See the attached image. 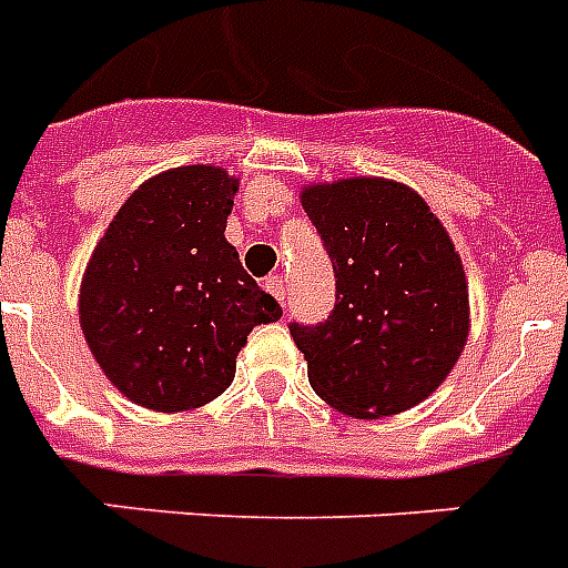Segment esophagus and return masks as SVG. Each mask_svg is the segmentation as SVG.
Instances as JSON below:
<instances>
[{
  "label": "esophagus",
  "instance_id": "34e87169",
  "mask_svg": "<svg viewBox=\"0 0 568 568\" xmlns=\"http://www.w3.org/2000/svg\"><path fill=\"white\" fill-rule=\"evenodd\" d=\"M267 292L274 294L276 301L280 303H285V297H288V288H285V280L283 276H271V280H267Z\"/></svg>",
  "mask_w": 568,
  "mask_h": 568
}]
</instances>
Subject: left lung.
<instances>
[{
    "instance_id": "1",
    "label": "left lung",
    "mask_w": 568,
    "mask_h": 568,
    "mask_svg": "<svg viewBox=\"0 0 568 568\" xmlns=\"http://www.w3.org/2000/svg\"><path fill=\"white\" fill-rule=\"evenodd\" d=\"M301 200L336 274L329 318L288 324L315 395L354 418L422 404L468 336V285L448 232L388 180L312 185Z\"/></svg>"
}]
</instances>
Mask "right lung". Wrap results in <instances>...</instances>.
Masks as SVG:
<instances>
[{"instance_id":"obj_1","label":"right lung","mask_w":568,"mask_h":568,"mask_svg":"<svg viewBox=\"0 0 568 568\" xmlns=\"http://www.w3.org/2000/svg\"><path fill=\"white\" fill-rule=\"evenodd\" d=\"M239 182L176 168L144 182L93 250L79 294L84 338L105 377L159 413L194 409L235 377L256 324L283 306L223 239Z\"/></svg>"}]
</instances>
